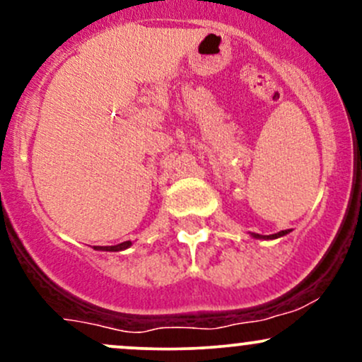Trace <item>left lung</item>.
<instances>
[{
    "label": "left lung",
    "mask_w": 362,
    "mask_h": 362,
    "mask_svg": "<svg viewBox=\"0 0 362 362\" xmlns=\"http://www.w3.org/2000/svg\"><path fill=\"white\" fill-rule=\"evenodd\" d=\"M289 233V230H284V231H279V233H276V235H269V236H264V235H257V233H253L252 236L253 238H279V236H284V235H288Z\"/></svg>",
    "instance_id": "1"
}]
</instances>
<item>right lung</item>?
I'll use <instances>...</instances> for the list:
<instances>
[{
	"instance_id": "obj_1",
	"label": "right lung",
	"mask_w": 362,
	"mask_h": 362,
	"mask_svg": "<svg viewBox=\"0 0 362 362\" xmlns=\"http://www.w3.org/2000/svg\"><path fill=\"white\" fill-rule=\"evenodd\" d=\"M131 247V242H124V243H119V245H114V247H98L97 250H107V252H119V250H124V248Z\"/></svg>"
}]
</instances>
